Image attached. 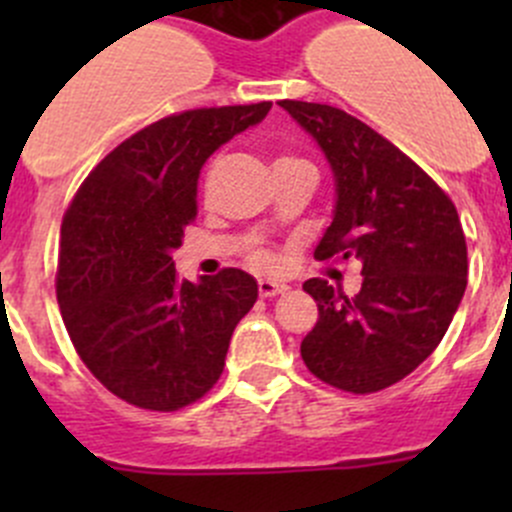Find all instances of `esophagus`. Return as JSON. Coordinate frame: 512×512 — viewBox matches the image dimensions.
Listing matches in <instances>:
<instances>
[{"label":"esophagus","instance_id":"1","mask_svg":"<svg viewBox=\"0 0 512 512\" xmlns=\"http://www.w3.org/2000/svg\"><path fill=\"white\" fill-rule=\"evenodd\" d=\"M257 289H260L262 297H277V294H285L289 287L282 285V282H275V280H260Z\"/></svg>","mask_w":512,"mask_h":512}]
</instances>
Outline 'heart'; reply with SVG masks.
Returning <instances> with one entry per match:
<instances>
[{"label":"heart","instance_id":"heart-1","mask_svg":"<svg viewBox=\"0 0 512 512\" xmlns=\"http://www.w3.org/2000/svg\"><path fill=\"white\" fill-rule=\"evenodd\" d=\"M250 260H252V265H257V267H265V270H267V267H272V257L267 255L265 250H257V252H252V257H250Z\"/></svg>","mask_w":512,"mask_h":512}]
</instances>
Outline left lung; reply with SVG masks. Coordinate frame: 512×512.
I'll return each mask as SVG.
<instances>
[{"mask_svg": "<svg viewBox=\"0 0 512 512\" xmlns=\"http://www.w3.org/2000/svg\"><path fill=\"white\" fill-rule=\"evenodd\" d=\"M332 168L334 213L317 260H356L354 297L307 280L319 319L302 359L324 384L371 394L409 376L446 334L468 285L456 205L394 143L324 103L280 101Z\"/></svg>", "mask_w": 512, "mask_h": 512, "instance_id": "1", "label": "left lung"}]
</instances>
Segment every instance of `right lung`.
<instances>
[{
	"mask_svg": "<svg viewBox=\"0 0 512 512\" xmlns=\"http://www.w3.org/2000/svg\"><path fill=\"white\" fill-rule=\"evenodd\" d=\"M270 108L262 101L160 118L113 148L66 210L61 317L81 361L118 399L175 411L223 374L232 332L257 302L255 277L227 267L180 280L173 252L198 215L205 160Z\"/></svg>",
	"mask_w": 512,
	"mask_h": 512,
	"instance_id": "1",
	"label": "right lung"
}]
</instances>
